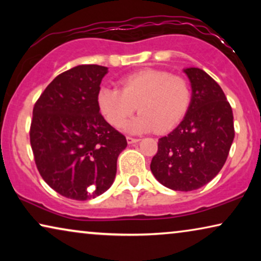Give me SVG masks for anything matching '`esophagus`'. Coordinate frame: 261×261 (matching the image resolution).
Here are the masks:
<instances>
[{
  "mask_svg": "<svg viewBox=\"0 0 261 261\" xmlns=\"http://www.w3.org/2000/svg\"><path fill=\"white\" fill-rule=\"evenodd\" d=\"M139 141H140V139H135V138H132V137H127V142L129 145L135 144V142H139Z\"/></svg>",
  "mask_w": 261,
  "mask_h": 261,
  "instance_id": "esophagus-1",
  "label": "esophagus"
}]
</instances>
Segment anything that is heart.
<instances>
[{"label":"heart","instance_id":"b5f03b06","mask_svg":"<svg viewBox=\"0 0 261 261\" xmlns=\"http://www.w3.org/2000/svg\"><path fill=\"white\" fill-rule=\"evenodd\" d=\"M122 90L103 87L97 95L98 108L107 122L122 127L135 110L140 114L127 124L129 133L156 129L166 133L183 119L190 106L188 82L163 70L147 69L123 78Z\"/></svg>","mask_w":261,"mask_h":261}]
</instances>
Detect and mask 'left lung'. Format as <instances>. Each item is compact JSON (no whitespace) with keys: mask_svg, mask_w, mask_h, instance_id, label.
Masks as SVG:
<instances>
[{"mask_svg":"<svg viewBox=\"0 0 261 261\" xmlns=\"http://www.w3.org/2000/svg\"><path fill=\"white\" fill-rule=\"evenodd\" d=\"M183 71L191 84L190 106L183 121L159 139L151 171L171 190L192 191L220 172L235 133L233 110L220 85L198 67Z\"/></svg>","mask_w":261,"mask_h":261,"instance_id":"left-lung-1","label":"left lung"}]
</instances>
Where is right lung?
<instances>
[{"label": "right lung", "instance_id": "1", "mask_svg": "<svg viewBox=\"0 0 261 261\" xmlns=\"http://www.w3.org/2000/svg\"><path fill=\"white\" fill-rule=\"evenodd\" d=\"M108 67L78 65L57 76L33 108L30 138L42 179L64 197L87 201L112 187L124 135L97 103ZM92 186L91 192H89Z\"/></svg>", "mask_w": 261, "mask_h": 261}]
</instances>
